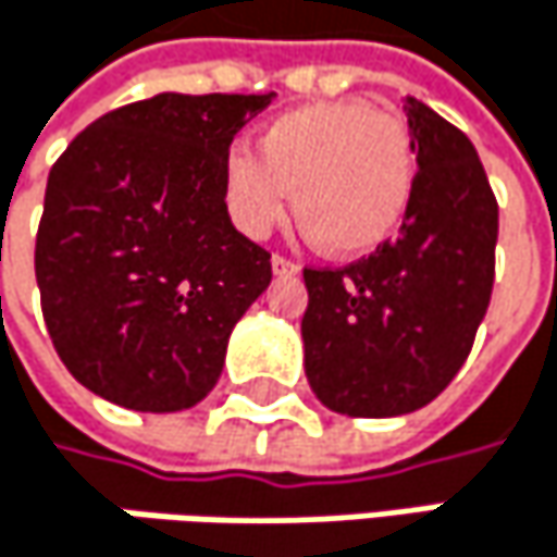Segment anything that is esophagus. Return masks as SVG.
Segmentation results:
<instances>
[{
    "mask_svg": "<svg viewBox=\"0 0 557 557\" xmlns=\"http://www.w3.org/2000/svg\"><path fill=\"white\" fill-rule=\"evenodd\" d=\"M271 268H274V274H280V277H293V274H299V264H296V261H289V258H283V255H274V258H271Z\"/></svg>",
    "mask_w": 557,
    "mask_h": 557,
    "instance_id": "1",
    "label": "esophagus"
}]
</instances>
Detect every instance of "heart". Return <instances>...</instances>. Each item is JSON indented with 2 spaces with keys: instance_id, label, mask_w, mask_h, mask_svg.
<instances>
[{
  "instance_id": "b5f03b06",
  "label": "heart",
  "mask_w": 557,
  "mask_h": 557,
  "mask_svg": "<svg viewBox=\"0 0 557 557\" xmlns=\"http://www.w3.org/2000/svg\"><path fill=\"white\" fill-rule=\"evenodd\" d=\"M412 186L406 122L361 99L289 109L264 125L258 154L235 148L225 158V206L245 235H268L293 189L296 219L335 258H361L389 242Z\"/></svg>"
}]
</instances>
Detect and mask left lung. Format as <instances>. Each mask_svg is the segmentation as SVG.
I'll return each instance as SVG.
<instances>
[{
	"label": "left lung",
	"mask_w": 557,
	"mask_h": 557,
	"mask_svg": "<svg viewBox=\"0 0 557 557\" xmlns=\"http://www.w3.org/2000/svg\"><path fill=\"white\" fill-rule=\"evenodd\" d=\"M416 186L399 235L345 268H302L306 377L361 419L432 403L471 355L491 306L497 196L471 138L406 96Z\"/></svg>",
	"instance_id": "1"
}]
</instances>
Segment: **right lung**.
<instances>
[{"mask_svg":"<svg viewBox=\"0 0 557 557\" xmlns=\"http://www.w3.org/2000/svg\"><path fill=\"white\" fill-rule=\"evenodd\" d=\"M274 92H161L83 128L48 176L35 242L41 312L66 371L138 412L215 387L271 251L225 206L232 138Z\"/></svg>","mask_w":557,"mask_h":557,"instance_id":"add662e5","label":"right lung"}]
</instances>
